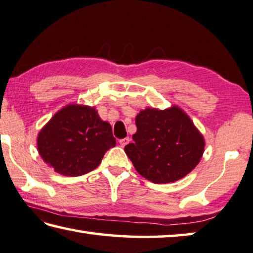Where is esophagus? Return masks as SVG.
<instances>
[{"label": "esophagus", "instance_id": "obj_1", "mask_svg": "<svg viewBox=\"0 0 253 253\" xmlns=\"http://www.w3.org/2000/svg\"><path fill=\"white\" fill-rule=\"evenodd\" d=\"M129 141H130V138H129V137H126V138H123V139L119 140V144H121V146H122V147H125L126 145L129 144Z\"/></svg>", "mask_w": 253, "mask_h": 253}]
</instances>
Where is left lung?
Here are the masks:
<instances>
[{"mask_svg": "<svg viewBox=\"0 0 253 253\" xmlns=\"http://www.w3.org/2000/svg\"><path fill=\"white\" fill-rule=\"evenodd\" d=\"M134 142L125 153L142 177L155 183H169L187 176L199 164L205 138L180 107H147L136 116Z\"/></svg>", "mask_w": 253, "mask_h": 253, "instance_id": "8db88e82", "label": "left lung"}]
</instances>
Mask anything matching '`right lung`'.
Instances as JSON below:
<instances>
[{"mask_svg":"<svg viewBox=\"0 0 253 253\" xmlns=\"http://www.w3.org/2000/svg\"><path fill=\"white\" fill-rule=\"evenodd\" d=\"M115 145L111 124L87 105L64 106L38 135L40 156L63 176L77 177L94 170Z\"/></svg>","mask_w":253,"mask_h":253,"instance_id":"1","label":"right lung"}]
</instances>
